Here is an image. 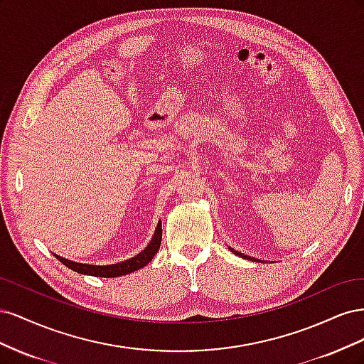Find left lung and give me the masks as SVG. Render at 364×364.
Wrapping results in <instances>:
<instances>
[{
    "mask_svg": "<svg viewBox=\"0 0 364 364\" xmlns=\"http://www.w3.org/2000/svg\"><path fill=\"white\" fill-rule=\"evenodd\" d=\"M230 249V247H229ZM230 250H232L234 253H235V255H238V257H241V258H246V259H253V261H259V262H264V261H261V259H255V258H249L247 255H245V253H240V252H237V250H234V249H230Z\"/></svg>",
    "mask_w": 364,
    "mask_h": 364,
    "instance_id": "8db88e82",
    "label": "left lung"
}]
</instances>
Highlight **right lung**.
I'll use <instances>...</instances> for the list:
<instances>
[{
    "label": "right lung",
    "mask_w": 364,
    "mask_h": 364,
    "mask_svg": "<svg viewBox=\"0 0 364 364\" xmlns=\"http://www.w3.org/2000/svg\"><path fill=\"white\" fill-rule=\"evenodd\" d=\"M161 240H162V223L159 222L155 234L151 237V241L147 245L144 250H141L138 255L134 258H129L126 261H121L117 264H109V266H95V264H82V262H74L70 261L63 257H59L54 253L62 264H65L68 269L82 273V274H91V277H98V278H115V277H123V274H129L132 272H136L142 269L144 266L153 259V257L156 255L159 246H161Z\"/></svg>",
    "instance_id": "obj_1"
}]
</instances>
